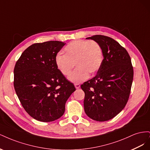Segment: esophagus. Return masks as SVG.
Instances as JSON below:
<instances>
[{"label":"esophagus","mask_w":150,"mask_h":150,"mask_svg":"<svg viewBox=\"0 0 150 150\" xmlns=\"http://www.w3.org/2000/svg\"><path fill=\"white\" fill-rule=\"evenodd\" d=\"M74 86H75V88L76 89H79L80 88V84H75Z\"/></svg>","instance_id":"obj_1"}]
</instances>
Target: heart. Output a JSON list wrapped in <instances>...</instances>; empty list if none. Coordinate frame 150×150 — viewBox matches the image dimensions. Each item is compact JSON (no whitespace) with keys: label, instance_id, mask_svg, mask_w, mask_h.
<instances>
[{"label":"heart","instance_id":"1","mask_svg":"<svg viewBox=\"0 0 150 150\" xmlns=\"http://www.w3.org/2000/svg\"><path fill=\"white\" fill-rule=\"evenodd\" d=\"M64 56L59 54L55 59L58 71L64 76H69L74 67L76 69L69 76L73 83H80L94 75L100 69L103 60L101 46L94 40H75L63 50Z\"/></svg>","mask_w":150,"mask_h":150}]
</instances>
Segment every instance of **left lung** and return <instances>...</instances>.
Masks as SVG:
<instances>
[{
	"instance_id": "obj_1",
	"label": "left lung",
	"mask_w": 150,
	"mask_h": 150,
	"mask_svg": "<svg viewBox=\"0 0 150 150\" xmlns=\"http://www.w3.org/2000/svg\"><path fill=\"white\" fill-rule=\"evenodd\" d=\"M103 49V60L96 76L81 86L85 93L84 108L91 119L108 121L123 110L133 79V68L126 50L113 39L101 35L87 38Z\"/></svg>"
}]
</instances>
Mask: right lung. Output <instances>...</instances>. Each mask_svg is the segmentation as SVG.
<instances>
[{
  "label": "right lung",
  "instance_id": "add662e5",
  "mask_svg": "<svg viewBox=\"0 0 150 150\" xmlns=\"http://www.w3.org/2000/svg\"><path fill=\"white\" fill-rule=\"evenodd\" d=\"M65 44L60 41L34 44L22 52L16 64V93L26 112L39 121L61 117L67 99L76 91L56 66L57 54Z\"/></svg>",
  "mask_w": 150,
  "mask_h": 150
}]
</instances>
